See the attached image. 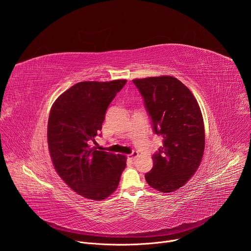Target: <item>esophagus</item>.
Listing matches in <instances>:
<instances>
[{
    "label": "esophagus",
    "mask_w": 251,
    "mask_h": 251,
    "mask_svg": "<svg viewBox=\"0 0 251 251\" xmlns=\"http://www.w3.org/2000/svg\"><path fill=\"white\" fill-rule=\"evenodd\" d=\"M138 155H139V154H138V152L133 151L131 154H129V155H128V158H129L131 161H134V160L138 157Z\"/></svg>",
    "instance_id": "34e87169"
}]
</instances>
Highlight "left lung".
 <instances>
[{
    "mask_svg": "<svg viewBox=\"0 0 251 251\" xmlns=\"http://www.w3.org/2000/svg\"><path fill=\"white\" fill-rule=\"evenodd\" d=\"M133 83L144 98L154 132L163 138L145 178L161 193L174 192L190 180L202 159L205 140L199 103L173 76L133 79Z\"/></svg>",
    "mask_w": 251,
    "mask_h": 251,
    "instance_id": "left-lung-1",
    "label": "left lung"
}]
</instances>
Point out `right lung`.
<instances>
[{"mask_svg":"<svg viewBox=\"0 0 251 251\" xmlns=\"http://www.w3.org/2000/svg\"><path fill=\"white\" fill-rule=\"evenodd\" d=\"M126 82H78L58 96L50 109L48 144L53 167L71 190L86 199L101 201L113 194L126 167L124 155L90 146L109 104Z\"/></svg>","mask_w":251,"mask_h":251,"instance_id":"right-lung-1","label":"right lung"}]
</instances>
